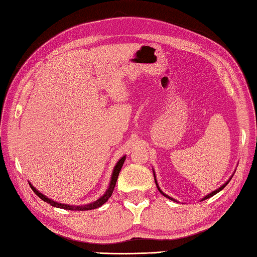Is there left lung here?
<instances>
[{
	"mask_svg": "<svg viewBox=\"0 0 257 257\" xmlns=\"http://www.w3.org/2000/svg\"><path fill=\"white\" fill-rule=\"evenodd\" d=\"M154 177H155V181H156V184H157V188H158V190H159V191H160V193H162V194H163V195H165V196H166V198H168V199H170V200H172V201H176V200H174L173 198H171V196H169V195H167V194H165V193H163V192H162V191L160 190V188H159V185H158V182H157V179H156V176H155V172H154ZM231 179H232V177L230 178V180H231ZM230 180H227V181H226V182H225L224 184H223L221 188H219V189H216L215 191H213V192H211L210 194H207V195H205V196H204V198H203V199H202V201H203V200H206V199H209V198H211V196H213V195H215L216 193H219L221 190H223V189H224V188L226 187V184H227L228 182H230Z\"/></svg>",
	"mask_w": 257,
	"mask_h": 257,
	"instance_id": "left-lung-1",
	"label": "left lung"
}]
</instances>
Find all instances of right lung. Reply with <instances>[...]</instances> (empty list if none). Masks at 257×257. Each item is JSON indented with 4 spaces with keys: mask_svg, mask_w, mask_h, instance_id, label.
<instances>
[{
    "mask_svg": "<svg viewBox=\"0 0 257 257\" xmlns=\"http://www.w3.org/2000/svg\"><path fill=\"white\" fill-rule=\"evenodd\" d=\"M125 160V156H123L121 159H120L117 163L116 166L113 168V171L111 174V180H110V183H109V187L106 191V193L103 194L101 198H99L98 200H96L95 202H91V203L88 204H85V205H70V204H63V203H58V202L53 201L51 199H48L47 196H45L43 193H41L40 191H37L33 185L30 183V187L32 188V190L34 191L35 194L38 196V198H41L43 201L47 202V203H50L52 206H55V207H59V209H65V210H70V211H87V210H92V209H97V207L101 206L103 203H106L108 201V199L110 198L112 192H113V189H114V185H116L117 182V179L119 176V172L121 170L123 162Z\"/></svg>",
    "mask_w": 257,
    "mask_h": 257,
    "instance_id": "add662e5",
    "label": "right lung"
}]
</instances>
